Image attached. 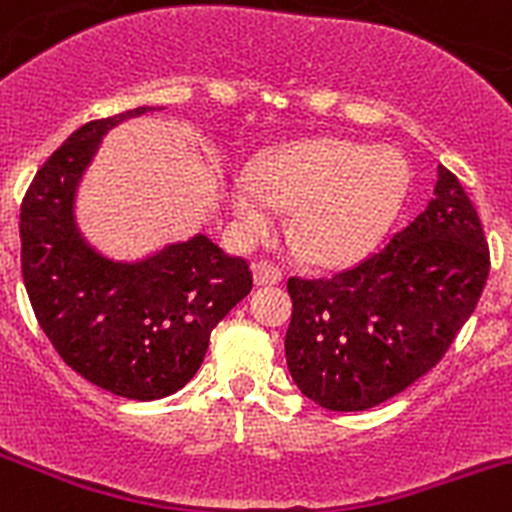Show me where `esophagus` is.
<instances>
[{
	"mask_svg": "<svg viewBox=\"0 0 512 512\" xmlns=\"http://www.w3.org/2000/svg\"><path fill=\"white\" fill-rule=\"evenodd\" d=\"M282 270L272 262L262 260L255 265V285H280Z\"/></svg>",
	"mask_w": 512,
	"mask_h": 512,
	"instance_id": "34e87169",
	"label": "esophagus"
}]
</instances>
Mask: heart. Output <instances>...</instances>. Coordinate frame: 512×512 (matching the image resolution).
Segmentation results:
<instances>
[{
  "instance_id": "heart-1",
  "label": "heart",
  "mask_w": 512,
  "mask_h": 512,
  "mask_svg": "<svg viewBox=\"0 0 512 512\" xmlns=\"http://www.w3.org/2000/svg\"><path fill=\"white\" fill-rule=\"evenodd\" d=\"M405 185L408 165L393 147L322 137L265 157L255 185H235L232 210L252 232L270 227L272 207L295 210L292 247L312 265L340 267L375 247L403 202Z\"/></svg>"
}]
</instances>
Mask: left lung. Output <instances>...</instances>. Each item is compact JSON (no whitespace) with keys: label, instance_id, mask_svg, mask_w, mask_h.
Listing matches in <instances>:
<instances>
[{"label":"left lung","instance_id":"obj_1","mask_svg":"<svg viewBox=\"0 0 512 512\" xmlns=\"http://www.w3.org/2000/svg\"><path fill=\"white\" fill-rule=\"evenodd\" d=\"M483 225L458 177L438 167L425 212L388 245L322 280L290 277V375L327 410L355 413L433 370L488 280Z\"/></svg>","mask_w":512,"mask_h":512}]
</instances>
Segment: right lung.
<instances>
[{"mask_svg": "<svg viewBox=\"0 0 512 512\" xmlns=\"http://www.w3.org/2000/svg\"><path fill=\"white\" fill-rule=\"evenodd\" d=\"M130 112L82 124L29 185L19 215L22 275L44 335L74 372L130 400L185 388L217 322L252 290L242 257L207 235L137 262L104 257L79 232L74 195L102 137Z\"/></svg>", "mask_w": 512, "mask_h": 512, "instance_id": "right-lung-1", "label": "right lung"}]
</instances>
